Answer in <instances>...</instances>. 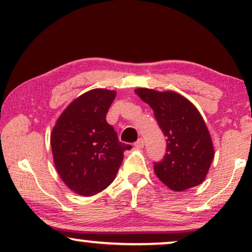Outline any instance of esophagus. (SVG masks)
<instances>
[{"label":"esophagus","instance_id":"esophagus-1","mask_svg":"<svg viewBox=\"0 0 252 252\" xmlns=\"http://www.w3.org/2000/svg\"><path fill=\"white\" fill-rule=\"evenodd\" d=\"M134 146H135V148H139V149H141V148L144 147V141L143 139H139L136 141L135 143H134Z\"/></svg>","mask_w":252,"mask_h":252}]
</instances>
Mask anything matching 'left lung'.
Returning <instances> with one entry per match:
<instances>
[{
    "mask_svg": "<svg viewBox=\"0 0 252 252\" xmlns=\"http://www.w3.org/2000/svg\"><path fill=\"white\" fill-rule=\"evenodd\" d=\"M137 96L151 106L161 132L166 136V153L155 161V173L175 191L204 181L212 163L211 136L194 104L174 92L137 88Z\"/></svg>",
    "mask_w": 252,
    "mask_h": 252,
    "instance_id": "8db88e82",
    "label": "left lung"
}]
</instances>
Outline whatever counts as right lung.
Here are the masks:
<instances>
[{"label": "right lung", "mask_w": 252, "mask_h": 252, "mask_svg": "<svg viewBox=\"0 0 252 252\" xmlns=\"http://www.w3.org/2000/svg\"><path fill=\"white\" fill-rule=\"evenodd\" d=\"M116 92L93 89L58 118L50 143L56 170L71 190L92 196L111 184L130 146L120 142L105 117Z\"/></svg>", "instance_id": "obj_1"}]
</instances>
